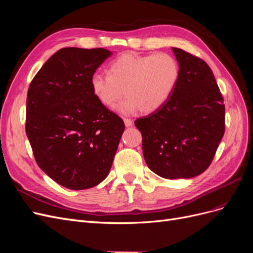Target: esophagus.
<instances>
[{
    "label": "esophagus",
    "mask_w": 253,
    "mask_h": 253,
    "mask_svg": "<svg viewBox=\"0 0 253 253\" xmlns=\"http://www.w3.org/2000/svg\"><path fill=\"white\" fill-rule=\"evenodd\" d=\"M124 121H125V125H126V127H128V126H131L133 125V120H132V119H128V118H125V119H124Z\"/></svg>",
    "instance_id": "1"
}]
</instances>
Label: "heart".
<instances>
[{"mask_svg":"<svg viewBox=\"0 0 253 253\" xmlns=\"http://www.w3.org/2000/svg\"><path fill=\"white\" fill-rule=\"evenodd\" d=\"M180 78L178 61L170 53L137 56L125 53L113 60L109 75L95 73L89 79L90 90L106 109L118 106L122 115H132L137 110L153 113L169 101Z\"/></svg>","mask_w":253,"mask_h":253,"instance_id":"b5f03b06","label":"heart"}]
</instances>
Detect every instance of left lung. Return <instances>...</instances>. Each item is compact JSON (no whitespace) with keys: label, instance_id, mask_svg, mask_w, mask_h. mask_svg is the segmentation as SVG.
Wrapping results in <instances>:
<instances>
[{"label":"left lung","instance_id":"1","mask_svg":"<svg viewBox=\"0 0 253 253\" xmlns=\"http://www.w3.org/2000/svg\"><path fill=\"white\" fill-rule=\"evenodd\" d=\"M180 66L173 95L162 109L135 120L150 169L168 179L205 172L225 133V105L209 65L172 47Z\"/></svg>","mask_w":253,"mask_h":253}]
</instances>
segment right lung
<instances>
[{
	"label": "right lung",
	"mask_w": 253,
	"mask_h": 253,
	"mask_svg": "<svg viewBox=\"0 0 253 253\" xmlns=\"http://www.w3.org/2000/svg\"><path fill=\"white\" fill-rule=\"evenodd\" d=\"M112 52L61 48L30 83L26 135L40 169L72 190L97 186L108 176L125 122L99 102L89 79Z\"/></svg>",
	"instance_id": "obj_1"
}]
</instances>
